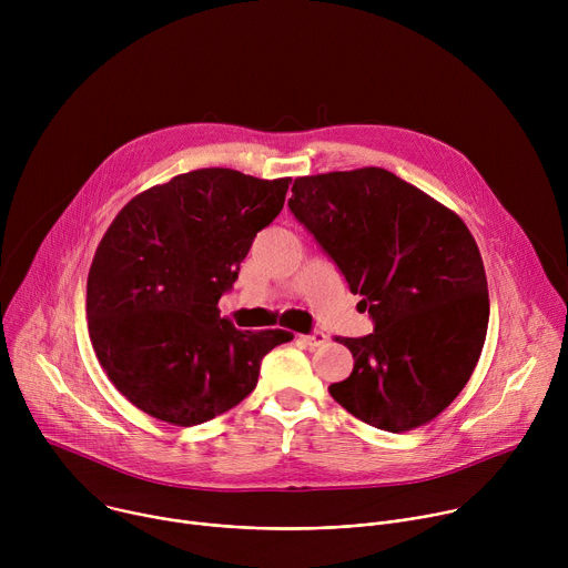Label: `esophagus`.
Wrapping results in <instances>:
<instances>
[{"label":"esophagus","instance_id":"1","mask_svg":"<svg viewBox=\"0 0 568 568\" xmlns=\"http://www.w3.org/2000/svg\"><path fill=\"white\" fill-rule=\"evenodd\" d=\"M328 339V335L326 333H321V331H312L310 335H303V342L310 346V348H314V346H321L323 342Z\"/></svg>","mask_w":568,"mask_h":568}]
</instances>
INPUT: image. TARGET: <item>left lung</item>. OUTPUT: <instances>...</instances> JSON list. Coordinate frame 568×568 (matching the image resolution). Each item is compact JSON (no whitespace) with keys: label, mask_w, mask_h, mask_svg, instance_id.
<instances>
[{"label":"left lung","mask_w":568,"mask_h":568,"mask_svg":"<svg viewBox=\"0 0 568 568\" xmlns=\"http://www.w3.org/2000/svg\"><path fill=\"white\" fill-rule=\"evenodd\" d=\"M287 206L373 321L371 335L337 339L355 366L331 395L382 432L434 420L488 333V281L465 222L384 169L298 178Z\"/></svg>","instance_id":"8db88e82"}]
</instances>
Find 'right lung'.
<instances>
[{"label":"right lung","instance_id":"add662e5","mask_svg":"<svg viewBox=\"0 0 568 568\" xmlns=\"http://www.w3.org/2000/svg\"><path fill=\"white\" fill-rule=\"evenodd\" d=\"M292 180L202 169L136 195L88 278L90 339L114 386L148 416L202 425L245 399L287 331H237L217 301L237 281Z\"/></svg>","mask_w":568,"mask_h":568}]
</instances>
